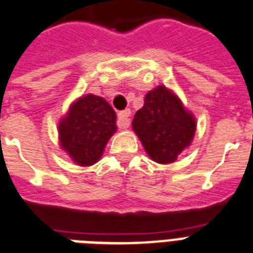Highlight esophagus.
<instances>
[{"label":"esophagus","mask_w":253,"mask_h":253,"mask_svg":"<svg viewBox=\"0 0 253 253\" xmlns=\"http://www.w3.org/2000/svg\"><path fill=\"white\" fill-rule=\"evenodd\" d=\"M131 110L130 109H126V110H122V112L118 113V121H117V125L120 128H127L130 126L131 123Z\"/></svg>","instance_id":"obj_1"}]
</instances>
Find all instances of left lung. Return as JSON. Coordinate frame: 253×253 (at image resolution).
Returning <instances> with one entry per match:
<instances>
[{
    "mask_svg": "<svg viewBox=\"0 0 253 253\" xmlns=\"http://www.w3.org/2000/svg\"><path fill=\"white\" fill-rule=\"evenodd\" d=\"M132 128L153 161L171 164L190 147L196 121L174 92L159 85L145 94L144 106L135 113Z\"/></svg>",
    "mask_w": 253,
    "mask_h": 253,
    "instance_id": "left-lung-1",
    "label": "left lung"
}]
</instances>
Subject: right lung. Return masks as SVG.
Instances as JSON below:
<instances>
[{
    "mask_svg": "<svg viewBox=\"0 0 253 253\" xmlns=\"http://www.w3.org/2000/svg\"><path fill=\"white\" fill-rule=\"evenodd\" d=\"M116 121V112L106 100L94 94L83 96L59 121V145L77 165H93L117 131Z\"/></svg>",
    "mask_w": 253,
    "mask_h": 253,
    "instance_id": "add662e5",
    "label": "right lung"
}]
</instances>
